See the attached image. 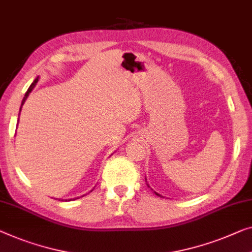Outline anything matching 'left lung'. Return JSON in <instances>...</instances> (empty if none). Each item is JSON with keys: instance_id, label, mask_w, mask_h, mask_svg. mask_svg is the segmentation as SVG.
Masks as SVG:
<instances>
[{"instance_id": "1", "label": "left lung", "mask_w": 252, "mask_h": 252, "mask_svg": "<svg viewBox=\"0 0 252 252\" xmlns=\"http://www.w3.org/2000/svg\"><path fill=\"white\" fill-rule=\"evenodd\" d=\"M147 186H148V185H147ZM148 187H149V186H148ZM149 188H150V187H149ZM152 190H153V189H152ZM154 192H155V191H154ZM155 193H156V194H157V196H159V197H162V196H160V194H159V193H157V192H155Z\"/></svg>"}]
</instances>
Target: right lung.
Segmentation results:
<instances>
[{
  "label": "right lung",
  "instance_id": "obj_1",
  "mask_svg": "<svg viewBox=\"0 0 252 252\" xmlns=\"http://www.w3.org/2000/svg\"><path fill=\"white\" fill-rule=\"evenodd\" d=\"M37 82H38V77H37V78L35 79V80H33V82H32V85H30V87L28 88V90H27V93H26V94H25V97H24V99H22V102H21L20 111H21V107H22V105H24V104H25V102H26V99H27V97L29 96V94H30V93H32V90L33 88H35V86H36V84H37ZM18 121H19V119H18ZM74 199H77V198H74ZM74 199H73V200H74ZM69 200H72V199H69ZM65 201H66V199H65Z\"/></svg>",
  "mask_w": 252,
  "mask_h": 252
}]
</instances>
